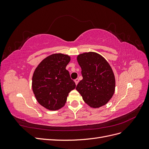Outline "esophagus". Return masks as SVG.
Returning <instances> with one entry per match:
<instances>
[{
  "mask_svg": "<svg viewBox=\"0 0 149 149\" xmlns=\"http://www.w3.org/2000/svg\"><path fill=\"white\" fill-rule=\"evenodd\" d=\"M74 82H75V84L77 85L78 83H79V79L78 78H76V79H74Z\"/></svg>",
  "mask_w": 149,
  "mask_h": 149,
  "instance_id": "1",
  "label": "esophagus"
}]
</instances>
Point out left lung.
<instances>
[{
	"instance_id": "1",
	"label": "left lung",
	"mask_w": 149,
	"mask_h": 149,
	"mask_svg": "<svg viewBox=\"0 0 149 149\" xmlns=\"http://www.w3.org/2000/svg\"><path fill=\"white\" fill-rule=\"evenodd\" d=\"M77 61L83 79L76 90L90 107L98 108L105 105L113 96L116 87L114 74L109 63L95 52L80 54Z\"/></svg>"
}]
</instances>
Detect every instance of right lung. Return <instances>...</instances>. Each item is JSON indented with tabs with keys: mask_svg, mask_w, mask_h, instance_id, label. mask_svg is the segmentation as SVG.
<instances>
[{
	"mask_svg": "<svg viewBox=\"0 0 149 149\" xmlns=\"http://www.w3.org/2000/svg\"><path fill=\"white\" fill-rule=\"evenodd\" d=\"M70 57L61 53L49 55L36 68L32 77V89L40 105L51 111L63 107L71 90L76 88L66 66Z\"/></svg>",
	"mask_w": 149,
	"mask_h": 149,
	"instance_id": "right-lung-1",
	"label": "right lung"
}]
</instances>
